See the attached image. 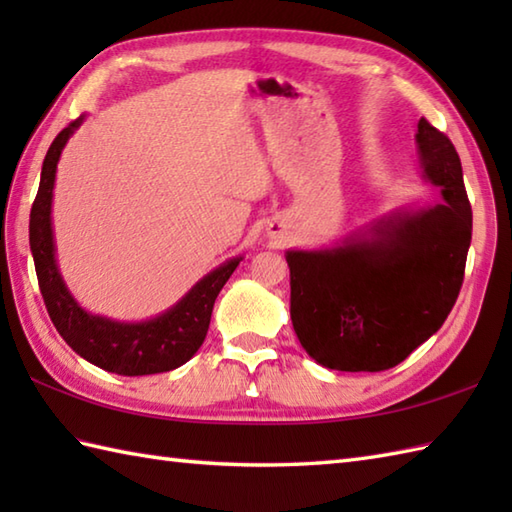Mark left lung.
<instances>
[{
    "mask_svg": "<svg viewBox=\"0 0 512 512\" xmlns=\"http://www.w3.org/2000/svg\"><path fill=\"white\" fill-rule=\"evenodd\" d=\"M416 149L440 204L383 217L339 246L286 253L292 328L323 367H396L442 328L460 295L473 231L460 156L424 118Z\"/></svg>",
    "mask_w": 512,
    "mask_h": 512,
    "instance_id": "8db88e82",
    "label": "left lung"
}]
</instances>
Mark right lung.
<instances>
[{"mask_svg": "<svg viewBox=\"0 0 512 512\" xmlns=\"http://www.w3.org/2000/svg\"><path fill=\"white\" fill-rule=\"evenodd\" d=\"M76 118L59 132L43 160L37 198L30 211V250L35 259L39 288L54 328L72 350L85 361L121 376H147L169 372L184 365L200 350L211 323L213 303L220 290L242 262V257L226 259L224 264L204 275L176 306L154 319L125 323L92 314L81 308L70 295L57 266V246L52 231V191L57 178L61 151L70 136L81 127Z\"/></svg>", "mask_w": 512, "mask_h": 512, "instance_id": "add662e5", "label": "right lung"}]
</instances>
